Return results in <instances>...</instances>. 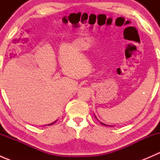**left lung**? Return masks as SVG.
Returning <instances> with one entry per match:
<instances>
[{
  "mask_svg": "<svg viewBox=\"0 0 160 160\" xmlns=\"http://www.w3.org/2000/svg\"><path fill=\"white\" fill-rule=\"evenodd\" d=\"M95 118H97V117H96V116H95ZM97 119H98V118H97ZM101 123L102 124V125H106V124H104V123H102V122H101Z\"/></svg>",
  "mask_w": 160,
  "mask_h": 160,
  "instance_id": "1",
  "label": "left lung"
}]
</instances>
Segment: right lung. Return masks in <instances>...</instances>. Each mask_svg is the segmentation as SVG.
I'll return each mask as SVG.
<instances>
[{
	"label": "right lung",
	"mask_w": 160,
	"mask_h": 160,
	"mask_svg": "<svg viewBox=\"0 0 160 160\" xmlns=\"http://www.w3.org/2000/svg\"><path fill=\"white\" fill-rule=\"evenodd\" d=\"M56 122H57V120H56V121H55V122H52V123H51V124H49V125H53V124H54V123H56Z\"/></svg>",
	"instance_id": "obj_1"
}]
</instances>
